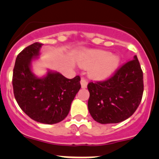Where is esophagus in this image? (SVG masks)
Segmentation results:
<instances>
[{"label": "esophagus", "instance_id": "34e87169", "mask_svg": "<svg viewBox=\"0 0 159 159\" xmlns=\"http://www.w3.org/2000/svg\"><path fill=\"white\" fill-rule=\"evenodd\" d=\"M81 88H82V89H86L88 86V81L84 78H81Z\"/></svg>", "mask_w": 159, "mask_h": 159}]
</instances>
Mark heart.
I'll list each match as a JSON object with an SVG mask.
<instances>
[{
	"mask_svg": "<svg viewBox=\"0 0 159 159\" xmlns=\"http://www.w3.org/2000/svg\"><path fill=\"white\" fill-rule=\"evenodd\" d=\"M118 56L104 51H89L80 59L81 66L90 68L89 75L94 79H104L113 74L119 65Z\"/></svg>",
	"mask_w": 159,
	"mask_h": 159,
	"instance_id": "obj_1",
	"label": "heart"
}]
</instances>
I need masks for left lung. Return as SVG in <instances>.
<instances>
[{"mask_svg":"<svg viewBox=\"0 0 159 159\" xmlns=\"http://www.w3.org/2000/svg\"><path fill=\"white\" fill-rule=\"evenodd\" d=\"M89 111L94 121L115 124L134 114L142 101L143 72L137 56L118 68L108 79L90 82Z\"/></svg>","mask_w":159,"mask_h":159,"instance_id":"left-lung-1","label":"left lung"}]
</instances>
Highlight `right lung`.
Returning <instances> with one entry per match:
<instances>
[{"label":"right lung","instance_id":"right-lung-1","mask_svg":"<svg viewBox=\"0 0 159 159\" xmlns=\"http://www.w3.org/2000/svg\"><path fill=\"white\" fill-rule=\"evenodd\" d=\"M43 44L34 43L17 55L13 70L14 94L21 110L31 119L52 125L65 119L72 101L81 89L80 76L68 79L59 72L48 71L38 78L30 69Z\"/></svg>","mask_w":159,"mask_h":159}]
</instances>
